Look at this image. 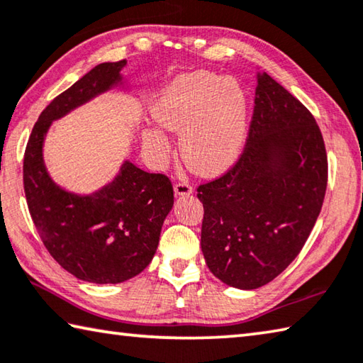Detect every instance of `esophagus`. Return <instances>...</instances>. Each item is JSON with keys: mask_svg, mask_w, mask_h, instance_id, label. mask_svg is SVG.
<instances>
[{"mask_svg": "<svg viewBox=\"0 0 363 363\" xmlns=\"http://www.w3.org/2000/svg\"><path fill=\"white\" fill-rule=\"evenodd\" d=\"M192 192H194V189L190 187V184H187V182H177L174 186V194L177 196H186Z\"/></svg>", "mask_w": 363, "mask_h": 363, "instance_id": "esophagus-1", "label": "esophagus"}]
</instances>
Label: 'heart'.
Wrapping results in <instances>:
<instances>
[{"label":"heart","instance_id":"heart-1","mask_svg":"<svg viewBox=\"0 0 363 363\" xmlns=\"http://www.w3.org/2000/svg\"><path fill=\"white\" fill-rule=\"evenodd\" d=\"M150 116L160 127L181 133L182 159L199 174L225 173L245 150L249 101L232 77L209 71L177 76L154 98ZM143 141L159 157L168 155V138L160 128H144Z\"/></svg>","mask_w":363,"mask_h":363}]
</instances>
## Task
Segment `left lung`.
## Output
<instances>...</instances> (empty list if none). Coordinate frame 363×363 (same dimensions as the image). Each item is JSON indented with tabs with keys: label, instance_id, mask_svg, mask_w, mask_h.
I'll return each instance as SVG.
<instances>
[{
	"label": "left lung",
	"instance_id": "1",
	"mask_svg": "<svg viewBox=\"0 0 363 363\" xmlns=\"http://www.w3.org/2000/svg\"><path fill=\"white\" fill-rule=\"evenodd\" d=\"M327 154L303 104L257 71L249 138L235 167L199 187L201 250L223 284L252 291L291 265L324 203Z\"/></svg>",
	"mask_w": 363,
	"mask_h": 363
}]
</instances>
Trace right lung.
<instances>
[{"label":"right lung","mask_w":363,"mask_h":363,"mask_svg":"<svg viewBox=\"0 0 363 363\" xmlns=\"http://www.w3.org/2000/svg\"><path fill=\"white\" fill-rule=\"evenodd\" d=\"M127 60L96 65L52 100L33 127L23 157V189L49 254L77 279L118 284L154 259L162 225L174 204L167 176L147 173L125 159L114 179L95 192L76 194L52 179L44 141L52 123L113 90L133 95L122 69Z\"/></svg>","instance_id":"1"}]
</instances>
